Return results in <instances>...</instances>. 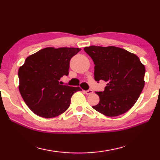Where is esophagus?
<instances>
[{"mask_svg": "<svg viewBox=\"0 0 160 160\" xmlns=\"http://www.w3.org/2000/svg\"><path fill=\"white\" fill-rule=\"evenodd\" d=\"M93 93V91L92 90H88V91H84V93L86 94V95H90V94H92Z\"/></svg>", "mask_w": 160, "mask_h": 160, "instance_id": "esophagus-1", "label": "esophagus"}]
</instances>
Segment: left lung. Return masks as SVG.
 Listing matches in <instances>:
<instances>
[{
  "label": "left lung",
  "mask_w": 160,
  "mask_h": 160,
  "mask_svg": "<svg viewBox=\"0 0 160 160\" xmlns=\"http://www.w3.org/2000/svg\"><path fill=\"white\" fill-rule=\"evenodd\" d=\"M93 60L95 80L107 83L96 92L100 102L93 108L108 117L124 114L133 107L145 86V65L138 56L115 46L85 47Z\"/></svg>",
  "instance_id": "8db88e82"
}]
</instances>
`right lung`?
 I'll list each match as a JSON object with an SVG mask.
<instances>
[{
	"label": "right lung",
	"instance_id": "add662e5",
	"mask_svg": "<svg viewBox=\"0 0 160 160\" xmlns=\"http://www.w3.org/2000/svg\"><path fill=\"white\" fill-rule=\"evenodd\" d=\"M79 48L48 47L27 57L18 70L19 91L33 113L53 118L69 108L72 95L78 86L61 85L60 78L68 75L69 61Z\"/></svg>",
	"mask_w": 160,
	"mask_h": 160
}]
</instances>
